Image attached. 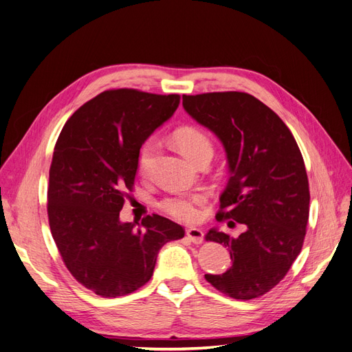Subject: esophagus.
<instances>
[{
	"instance_id": "1",
	"label": "esophagus",
	"mask_w": 352,
	"mask_h": 352,
	"mask_svg": "<svg viewBox=\"0 0 352 352\" xmlns=\"http://www.w3.org/2000/svg\"><path fill=\"white\" fill-rule=\"evenodd\" d=\"M186 236L190 242L201 243L202 241H204V232L198 228H189V229H186Z\"/></svg>"
}]
</instances>
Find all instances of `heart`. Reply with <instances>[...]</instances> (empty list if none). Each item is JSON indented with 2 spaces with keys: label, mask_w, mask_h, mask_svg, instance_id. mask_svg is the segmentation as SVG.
I'll return each instance as SVG.
<instances>
[{
  "label": "heart",
  "mask_w": 352,
  "mask_h": 352,
  "mask_svg": "<svg viewBox=\"0 0 352 352\" xmlns=\"http://www.w3.org/2000/svg\"><path fill=\"white\" fill-rule=\"evenodd\" d=\"M173 141L177 146V150L182 153L189 162H198L202 157L212 155V144L210 138L195 127H182L175 132ZM157 150L155 141H146L138 157V166L142 173H146L150 168L153 158ZM204 195L201 194H175L166 198L162 202V207L170 216H173L177 220L182 221H195L199 217V207L204 204Z\"/></svg>",
  "instance_id": "heart-1"
}]
</instances>
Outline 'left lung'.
I'll return each mask as SVG.
<instances>
[{
    "label": "left lung",
    "mask_w": 352,
    "mask_h": 352,
    "mask_svg": "<svg viewBox=\"0 0 352 352\" xmlns=\"http://www.w3.org/2000/svg\"><path fill=\"white\" fill-rule=\"evenodd\" d=\"M182 104L225 148L230 176L216 219L245 228L236 238L207 232L229 248L232 265L206 279L235 300H252L285 278L302 248L310 190L301 151L280 117L250 94L184 95Z\"/></svg>",
    "instance_id": "1"
}]
</instances>
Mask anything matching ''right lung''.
Segmentation results:
<instances>
[{
	"instance_id": "1",
	"label": "right lung",
	"mask_w": 352,
	"mask_h": 352,
	"mask_svg": "<svg viewBox=\"0 0 352 352\" xmlns=\"http://www.w3.org/2000/svg\"><path fill=\"white\" fill-rule=\"evenodd\" d=\"M179 102L177 94L105 91L83 104L58 136L50 168V228L73 278L97 295L116 298L144 286L158 251L185 235L158 214L142 219L144 229L120 220L141 146Z\"/></svg>"
}]
</instances>
